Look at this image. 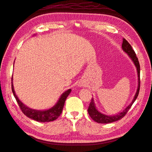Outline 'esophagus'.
<instances>
[{
  "label": "esophagus",
  "mask_w": 152,
  "mask_h": 152,
  "mask_svg": "<svg viewBox=\"0 0 152 152\" xmlns=\"http://www.w3.org/2000/svg\"><path fill=\"white\" fill-rule=\"evenodd\" d=\"M79 86H83V85H82V84H80V85H79Z\"/></svg>",
  "instance_id": "esophagus-1"
}]
</instances>
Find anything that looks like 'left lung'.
Returning a JSON list of instances; mask_svg holds the SVG:
<instances>
[{
    "mask_svg": "<svg viewBox=\"0 0 152 152\" xmlns=\"http://www.w3.org/2000/svg\"><path fill=\"white\" fill-rule=\"evenodd\" d=\"M122 48L124 51L126 52L128 56H129L131 59L132 60L133 62L134 66L137 67V74H138V88L137 90V92L134 95V98L129 105H128L126 109H125L122 112L120 113H118L115 115H112V116H108L105 115V114H103L102 113H100L96 109V107L95 105V103H94V98L92 97V99H91V102L90 103V105L88 107V113L90 116L92 118L93 120L95 121V122L99 123V124H109V123H112L114 122H116V121L120 120L122 119L124 116L127 114L128 110L130 109V108L132 106V104L134 102V101L136 100L137 98L138 95H139V90H140V64L139 60L136 56V54L134 53V50L132 49V47L129 44L128 42L126 39H123V42H122Z\"/></svg>",
    "mask_w": 152,
    "mask_h": 152,
    "instance_id": "obj_1",
    "label": "left lung"
}]
</instances>
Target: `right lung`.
Instances as JSON below:
<instances>
[{
    "instance_id": "1",
    "label": "right lung",
    "mask_w": 152,
    "mask_h": 152,
    "mask_svg": "<svg viewBox=\"0 0 152 152\" xmlns=\"http://www.w3.org/2000/svg\"><path fill=\"white\" fill-rule=\"evenodd\" d=\"M13 78H12V90L15 98L18 102L19 106L21 109L23 113L25 116L28 117L29 118H31L34 120H36L37 122H52L58 118V116L61 114L63 109L65 101L67 96H69L72 89H69L64 92L60 97L59 98L58 102L50 109L45 110H38L30 109L24 103H23L18 98V97L16 96L15 92L14 91L13 86Z\"/></svg>"
}]
</instances>
